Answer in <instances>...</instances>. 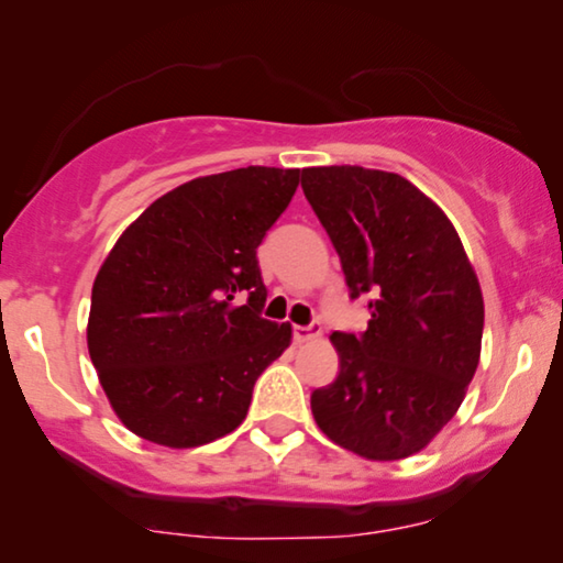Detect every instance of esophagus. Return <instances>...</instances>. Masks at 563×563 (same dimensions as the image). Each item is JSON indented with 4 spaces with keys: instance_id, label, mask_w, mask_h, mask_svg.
I'll return each mask as SVG.
<instances>
[{
    "instance_id": "1",
    "label": "esophagus",
    "mask_w": 563,
    "mask_h": 563,
    "mask_svg": "<svg viewBox=\"0 0 563 563\" xmlns=\"http://www.w3.org/2000/svg\"><path fill=\"white\" fill-rule=\"evenodd\" d=\"M291 335H295V343H307V341H312V338L320 335V325L318 322H312V325H295Z\"/></svg>"
}]
</instances>
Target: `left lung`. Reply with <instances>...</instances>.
<instances>
[{
    "label": "left lung",
    "mask_w": 563,
    "mask_h": 563,
    "mask_svg": "<svg viewBox=\"0 0 563 563\" xmlns=\"http://www.w3.org/2000/svg\"><path fill=\"white\" fill-rule=\"evenodd\" d=\"M351 299H368L361 335L333 333L335 382L310 397L318 428L368 461L426 449L464 402L482 353L484 299L456 228L399 174L302 168Z\"/></svg>",
    "instance_id": "obj_1"
}]
</instances>
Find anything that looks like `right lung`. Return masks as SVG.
<instances>
[{
	"label": "right lung",
	"instance_id": "right-lung-1",
	"mask_svg": "<svg viewBox=\"0 0 563 563\" xmlns=\"http://www.w3.org/2000/svg\"><path fill=\"white\" fill-rule=\"evenodd\" d=\"M299 168L249 166L166 191L91 287L87 343L122 426L168 449L233 433L253 384L291 343L261 318L256 249L295 197Z\"/></svg>",
	"mask_w": 563,
	"mask_h": 563
}]
</instances>
